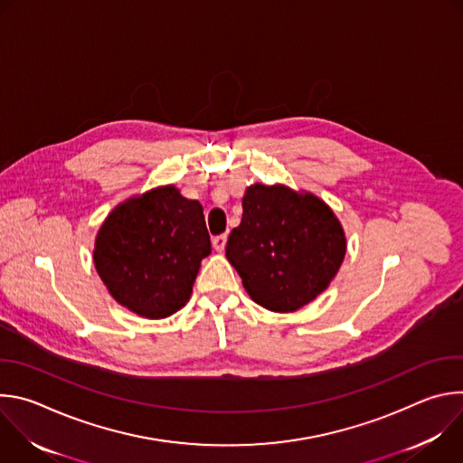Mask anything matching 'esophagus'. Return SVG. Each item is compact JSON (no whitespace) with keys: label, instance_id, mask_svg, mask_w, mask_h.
Wrapping results in <instances>:
<instances>
[{"label":"esophagus","instance_id":"obj_1","mask_svg":"<svg viewBox=\"0 0 463 463\" xmlns=\"http://www.w3.org/2000/svg\"><path fill=\"white\" fill-rule=\"evenodd\" d=\"M213 245H214V249H216L218 252H222V250L225 249V245H227V234L214 236V238H213Z\"/></svg>","mask_w":463,"mask_h":463}]
</instances>
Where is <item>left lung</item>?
Segmentation results:
<instances>
[{
	"mask_svg": "<svg viewBox=\"0 0 463 463\" xmlns=\"http://www.w3.org/2000/svg\"><path fill=\"white\" fill-rule=\"evenodd\" d=\"M225 254L250 298L271 311H297L337 275L346 238L335 214L313 194L252 184Z\"/></svg>",
	"mask_w": 463,
	"mask_h": 463,
	"instance_id": "obj_1",
	"label": "left lung"
}]
</instances>
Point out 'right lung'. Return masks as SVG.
Here are the masks:
<instances>
[{
  "mask_svg": "<svg viewBox=\"0 0 463 463\" xmlns=\"http://www.w3.org/2000/svg\"><path fill=\"white\" fill-rule=\"evenodd\" d=\"M209 254L202 203L170 184L113 209L97 234L93 260L118 304L146 318H165L188 302Z\"/></svg>",
  "mask_w": 463,
  "mask_h": 463,
  "instance_id": "right-lung-1",
  "label": "right lung"
}]
</instances>
